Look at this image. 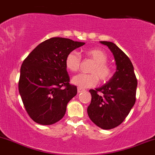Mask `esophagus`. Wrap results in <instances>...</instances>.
<instances>
[{"label": "esophagus", "instance_id": "1", "mask_svg": "<svg viewBox=\"0 0 155 155\" xmlns=\"http://www.w3.org/2000/svg\"><path fill=\"white\" fill-rule=\"evenodd\" d=\"M85 90L82 89V88H80V87H78L77 88V92L78 93H82V92H84Z\"/></svg>", "mask_w": 155, "mask_h": 155}]
</instances>
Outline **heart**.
<instances>
[{"label":"heart","mask_w":155,"mask_h":155,"mask_svg":"<svg viewBox=\"0 0 155 155\" xmlns=\"http://www.w3.org/2000/svg\"><path fill=\"white\" fill-rule=\"evenodd\" d=\"M87 57L94 62L90 69V74H79L73 77L72 83L80 88H89L96 86L98 79L101 82H107L113 77V72L111 66L107 61L108 57L101 49L91 48L85 52ZM81 62L80 55L76 51L69 53L65 58V67L71 72H76L79 69Z\"/></svg>","instance_id":"obj_1"}]
</instances>
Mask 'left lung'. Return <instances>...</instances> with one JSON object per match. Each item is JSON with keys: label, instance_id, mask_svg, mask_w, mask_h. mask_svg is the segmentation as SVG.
Segmentation results:
<instances>
[{"label": "left lung", "instance_id": "1", "mask_svg": "<svg viewBox=\"0 0 155 155\" xmlns=\"http://www.w3.org/2000/svg\"><path fill=\"white\" fill-rule=\"evenodd\" d=\"M113 54L117 69L107 84L90 90L91 102L89 118L103 130L118 127L125 120L136 101L137 81L130 58L115 44L101 41Z\"/></svg>", "mask_w": 155, "mask_h": 155}]
</instances>
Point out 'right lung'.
<instances>
[{
	"label": "right lung",
	"mask_w": 155,
	"mask_h": 155,
	"mask_svg": "<svg viewBox=\"0 0 155 155\" xmlns=\"http://www.w3.org/2000/svg\"><path fill=\"white\" fill-rule=\"evenodd\" d=\"M84 45L62 37H52L39 44L24 59L18 88L30 118L37 124L51 125L64 117L66 107L77 93L70 84L65 58Z\"/></svg>",
	"instance_id": "add662e5"
}]
</instances>
